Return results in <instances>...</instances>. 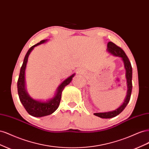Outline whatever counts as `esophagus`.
<instances>
[{"mask_svg":"<svg viewBox=\"0 0 149 149\" xmlns=\"http://www.w3.org/2000/svg\"><path fill=\"white\" fill-rule=\"evenodd\" d=\"M77 71H78V73H79V74H83L84 73V71L82 69H78L77 70Z\"/></svg>","mask_w":149,"mask_h":149,"instance_id":"obj_1","label":"esophagus"}]
</instances>
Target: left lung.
<instances>
[{"mask_svg": "<svg viewBox=\"0 0 149 149\" xmlns=\"http://www.w3.org/2000/svg\"><path fill=\"white\" fill-rule=\"evenodd\" d=\"M107 50L112 55H114L116 56L121 57L124 63V66L126 70V79H127V97H126L124 102L123 104V105L120 106L118 109H117L113 111L110 112H97V113H94V114L100 117L101 118H104V119H109L114 118L116 116L119 115L121 112L125 109V107L127 106V104L129 103L130 96H131L132 93V68L130 62L129 60L128 57L125 55V52L121 48L117 46L116 44L109 42L107 43Z\"/></svg>", "mask_w": 149, "mask_h": 149, "instance_id": "1", "label": "left lung"}]
</instances>
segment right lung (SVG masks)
<instances>
[{"instance_id": "1", "label": "right lung", "mask_w": 149, "mask_h": 149, "mask_svg": "<svg viewBox=\"0 0 149 149\" xmlns=\"http://www.w3.org/2000/svg\"><path fill=\"white\" fill-rule=\"evenodd\" d=\"M46 41L47 40H42V41H40L39 43L32 46L29 49V51L26 53L24 58V60L20 68L19 77L17 81L18 94H19L20 102L23 104L25 110L27 111L30 115L37 117V118H40V117L50 115L57 109V108L60 105V102L61 101L62 91L63 90L66 86H67L71 81L72 78L74 77V74H73V75L70 76L69 78L65 79L60 85V86L58 88L57 93L55 96L47 102L36 101L33 100L32 98H31L29 96V94L26 91L25 87V70L26 63H27L28 60V57L30 52L35 47L38 45L40 44L43 43Z\"/></svg>"}]
</instances>
